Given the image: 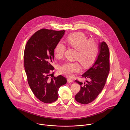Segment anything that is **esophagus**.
Returning <instances> with one entry per match:
<instances>
[{"label":"esophagus","instance_id":"obj_1","mask_svg":"<svg viewBox=\"0 0 130 130\" xmlns=\"http://www.w3.org/2000/svg\"><path fill=\"white\" fill-rule=\"evenodd\" d=\"M67 80H68V82H73V80L71 78H68Z\"/></svg>","mask_w":130,"mask_h":130}]
</instances>
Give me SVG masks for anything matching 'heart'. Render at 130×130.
Returning <instances> with one entry per match:
<instances>
[{
	"label": "heart",
	"mask_w": 130,
	"mask_h": 130,
	"mask_svg": "<svg viewBox=\"0 0 130 130\" xmlns=\"http://www.w3.org/2000/svg\"><path fill=\"white\" fill-rule=\"evenodd\" d=\"M88 39L86 35L81 32L70 34L66 39L68 46L77 51L76 59L78 60L84 67L91 66L95 61L99 53V46L96 40ZM66 47L63 44H57L54 49L56 58L60 59L65 54ZM81 68L77 62L64 63L59 69L60 74L67 77H71L74 74L80 71Z\"/></svg>",
	"instance_id": "obj_1"
}]
</instances>
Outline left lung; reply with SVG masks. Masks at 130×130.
Here are the masks:
<instances>
[{
	"instance_id": "1",
	"label": "left lung",
	"mask_w": 130,
	"mask_h": 130,
	"mask_svg": "<svg viewBox=\"0 0 130 130\" xmlns=\"http://www.w3.org/2000/svg\"><path fill=\"white\" fill-rule=\"evenodd\" d=\"M100 53L94 64L84 74L82 78L88 79L84 84L76 80L80 86V90L75 95L76 101L87 104L93 101L105 86L110 71V52L105 42L100 44Z\"/></svg>"
}]
</instances>
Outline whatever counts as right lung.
Returning <instances> with one entry per match:
<instances>
[{
	"instance_id": "right-lung-1",
	"label": "right lung",
	"mask_w": 130,
	"mask_h": 130,
	"mask_svg": "<svg viewBox=\"0 0 130 130\" xmlns=\"http://www.w3.org/2000/svg\"><path fill=\"white\" fill-rule=\"evenodd\" d=\"M64 32V30L41 29L31 37L25 46L24 67L28 84L35 96L45 103L56 101L59 88L67 82L61 75L50 78L55 69L52 65L54 49Z\"/></svg>"
}]
</instances>
